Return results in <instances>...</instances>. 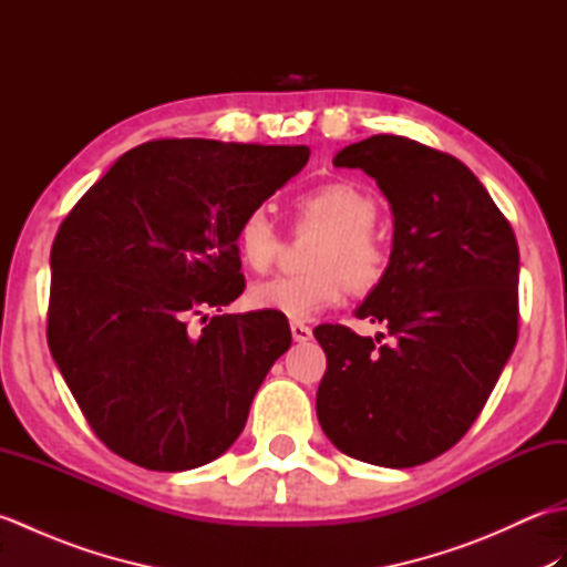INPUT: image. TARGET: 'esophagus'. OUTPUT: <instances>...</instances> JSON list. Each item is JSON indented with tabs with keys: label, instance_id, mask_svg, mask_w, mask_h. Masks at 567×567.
I'll use <instances>...</instances> for the list:
<instances>
[{
	"label": "esophagus",
	"instance_id": "obj_1",
	"mask_svg": "<svg viewBox=\"0 0 567 567\" xmlns=\"http://www.w3.org/2000/svg\"><path fill=\"white\" fill-rule=\"evenodd\" d=\"M290 331H292V339H295L297 343H307V341H311V329H309V327H305L302 321H292V323H290Z\"/></svg>",
	"mask_w": 567,
	"mask_h": 567
}]
</instances>
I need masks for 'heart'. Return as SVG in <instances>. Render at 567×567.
Here are the masks:
<instances>
[{"instance_id":"obj_1","label":"heart","mask_w":567,"mask_h":567,"mask_svg":"<svg viewBox=\"0 0 567 567\" xmlns=\"http://www.w3.org/2000/svg\"><path fill=\"white\" fill-rule=\"evenodd\" d=\"M295 209L302 224L327 228L311 248V272L272 277L252 285L248 292L252 309L305 321L339 305L348 285L355 292H368L382 280L388 268V250L372 234L378 202L368 189L346 179H333L302 192ZM236 250L250 270L262 272L270 268L280 252V234L268 212L250 209L240 216Z\"/></svg>"}]
</instances>
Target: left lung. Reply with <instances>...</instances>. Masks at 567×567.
<instances>
[{
  "instance_id": "left-lung-1",
  "label": "left lung",
  "mask_w": 567,
  "mask_h": 567,
  "mask_svg": "<svg viewBox=\"0 0 567 567\" xmlns=\"http://www.w3.org/2000/svg\"><path fill=\"white\" fill-rule=\"evenodd\" d=\"M336 167L375 179L394 216L382 280L355 309L384 336L319 327L327 372L317 416L341 453L414 467L465 436L516 346L519 246L483 183L449 153L370 136Z\"/></svg>"
}]
</instances>
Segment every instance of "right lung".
<instances>
[{"label":"right lung","mask_w":567,"mask_h":567,"mask_svg":"<svg viewBox=\"0 0 567 567\" xmlns=\"http://www.w3.org/2000/svg\"><path fill=\"white\" fill-rule=\"evenodd\" d=\"M309 161L307 146L148 141L118 158L60 224L48 346L100 441L148 470L212 463L292 346L275 315L192 319L244 292L240 216ZM207 321V317H202Z\"/></svg>","instance_id":"add662e5"}]
</instances>
